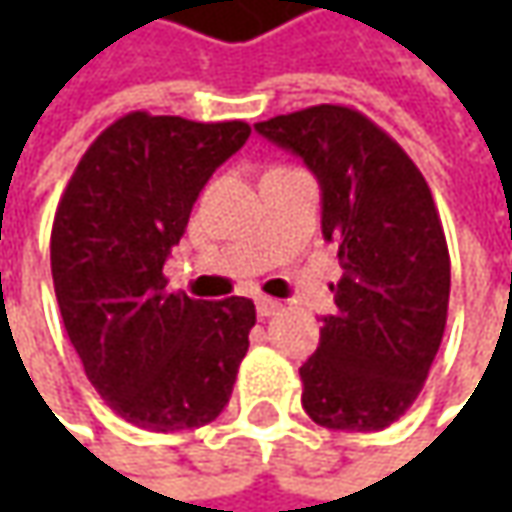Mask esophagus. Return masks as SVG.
Here are the masks:
<instances>
[{"label":"esophagus","mask_w":512,"mask_h":512,"mask_svg":"<svg viewBox=\"0 0 512 512\" xmlns=\"http://www.w3.org/2000/svg\"><path fill=\"white\" fill-rule=\"evenodd\" d=\"M279 310H282V305H279L276 299H267V296H259V299H256V313H259L262 319L273 316V313H279Z\"/></svg>","instance_id":"obj_1"}]
</instances>
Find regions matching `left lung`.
<instances>
[{"instance_id": "8db88e82", "label": "left lung", "mask_w": 512, "mask_h": 512, "mask_svg": "<svg viewBox=\"0 0 512 512\" xmlns=\"http://www.w3.org/2000/svg\"><path fill=\"white\" fill-rule=\"evenodd\" d=\"M256 130L313 170L322 233L339 245L336 313L299 367L302 407L330 430H384L422 393L447 325L450 253L433 193L359 110L316 105Z\"/></svg>"}]
</instances>
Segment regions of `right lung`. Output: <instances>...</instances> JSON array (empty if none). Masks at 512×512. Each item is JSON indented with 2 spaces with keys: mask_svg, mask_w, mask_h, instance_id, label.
Returning <instances> with one entry per match:
<instances>
[{
  "mask_svg": "<svg viewBox=\"0 0 512 512\" xmlns=\"http://www.w3.org/2000/svg\"><path fill=\"white\" fill-rule=\"evenodd\" d=\"M250 136L247 122L133 110L85 150L56 207L50 273L90 384L153 433L213 422L230 402L256 307L170 293L162 267L202 187Z\"/></svg>",
  "mask_w": 512,
  "mask_h": 512,
  "instance_id": "add662e5",
  "label": "right lung"
}]
</instances>
